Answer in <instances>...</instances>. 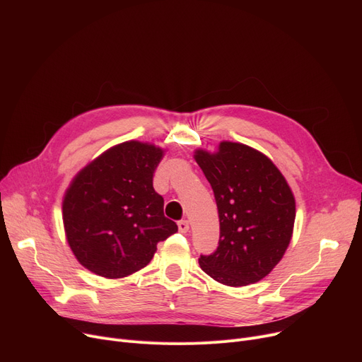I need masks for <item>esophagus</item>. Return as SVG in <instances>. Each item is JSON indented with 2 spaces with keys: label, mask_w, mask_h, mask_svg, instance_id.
Wrapping results in <instances>:
<instances>
[{
  "label": "esophagus",
  "mask_w": 362,
  "mask_h": 362,
  "mask_svg": "<svg viewBox=\"0 0 362 362\" xmlns=\"http://www.w3.org/2000/svg\"><path fill=\"white\" fill-rule=\"evenodd\" d=\"M177 227H179V230L182 232V233H186V232H189V221L187 220H180L179 223H177Z\"/></svg>",
  "instance_id": "esophagus-1"
}]
</instances>
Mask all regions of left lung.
Here are the masks:
<instances>
[{"label":"left lung","mask_w":362,"mask_h":362,"mask_svg":"<svg viewBox=\"0 0 362 362\" xmlns=\"http://www.w3.org/2000/svg\"><path fill=\"white\" fill-rule=\"evenodd\" d=\"M210 182L220 220L214 254L201 255V269L226 286L264 279L286 252L295 224V197L286 179L262 152L223 141L216 152L195 151Z\"/></svg>","instance_id":"8db88e82"}]
</instances>
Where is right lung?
Wrapping results in <instances>:
<instances>
[{
  "label": "right lung",
  "instance_id": "obj_1",
  "mask_svg": "<svg viewBox=\"0 0 362 362\" xmlns=\"http://www.w3.org/2000/svg\"><path fill=\"white\" fill-rule=\"evenodd\" d=\"M163 157L164 149L154 144L127 141L73 177L63 198V223L85 269L105 279L127 277L149 264L158 242L177 232L152 186Z\"/></svg>",
  "mask_w": 362,
  "mask_h": 362
}]
</instances>
